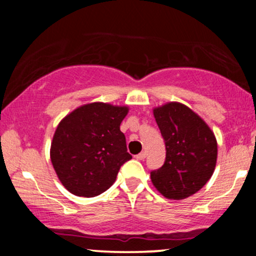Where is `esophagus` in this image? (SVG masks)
<instances>
[{
	"instance_id": "obj_1",
	"label": "esophagus",
	"mask_w": 256,
	"mask_h": 256,
	"mask_svg": "<svg viewBox=\"0 0 256 256\" xmlns=\"http://www.w3.org/2000/svg\"><path fill=\"white\" fill-rule=\"evenodd\" d=\"M146 156V152H140L138 155H136V158H137V160H144Z\"/></svg>"
}]
</instances>
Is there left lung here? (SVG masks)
Instances as JSON below:
<instances>
[{
    "mask_svg": "<svg viewBox=\"0 0 256 256\" xmlns=\"http://www.w3.org/2000/svg\"><path fill=\"white\" fill-rule=\"evenodd\" d=\"M152 113L165 140L166 160L150 172L152 183L166 198H189L204 188L216 170L214 132L198 114L179 102L158 106Z\"/></svg>",
    "mask_w": 256,
    "mask_h": 256,
    "instance_id": "8db88e82",
    "label": "left lung"
}]
</instances>
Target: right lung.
<instances>
[{
  "label": "right lung",
  "instance_id": "1",
  "mask_svg": "<svg viewBox=\"0 0 256 256\" xmlns=\"http://www.w3.org/2000/svg\"><path fill=\"white\" fill-rule=\"evenodd\" d=\"M128 106L92 102L76 108L58 122L50 160L58 180L76 196L94 198L110 189L120 167L132 156L120 124Z\"/></svg>",
  "mask_w": 256,
  "mask_h": 256
}]
</instances>
